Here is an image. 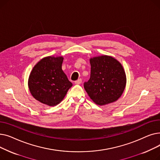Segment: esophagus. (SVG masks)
<instances>
[{
	"mask_svg": "<svg viewBox=\"0 0 160 160\" xmlns=\"http://www.w3.org/2000/svg\"><path fill=\"white\" fill-rule=\"evenodd\" d=\"M75 84H80V83H82V79L81 78H79L77 80L75 81Z\"/></svg>",
	"mask_w": 160,
	"mask_h": 160,
	"instance_id": "esophagus-1",
	"label": "esophagus"
}]
</instances>
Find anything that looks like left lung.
Wrapping results in <instances>:
<instances>
[{
	"label": "left lung",
	"mask_w": 160,
	"mask_h": 160,
	"mask_svg": "<svg viewBox=\"0 0 160 160\" xmlns=\"http://www.w3.org/2000/svg\"><path fill=\"white\" fill-rule=\"evenodd\" d=\"M90 64V78L83 83L89 97L100 106L116 101L122 94L127 83L121 64L108 56L91 58Z\"/></svg>",
	"instance_id": "8db88e82"
}]
</instances>
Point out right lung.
<instances>
[{
  "mask_svg": "<svg viewBox=\"0 0 160 160\" xmlns=\"http://www.w3.org/2000/svg\"><path fill=\"white\" fill-rule=\"evenodd\" d=\"M63 58L48 56L41 60L30 72L28 87L38 101L53 106L60 103L72 83L62 69Z\"/></svg>",
  "mask_w": 160,
  "mask_h": 160,
  "instance_id": "1",
  "label": "right lung"
}]
</instances>
